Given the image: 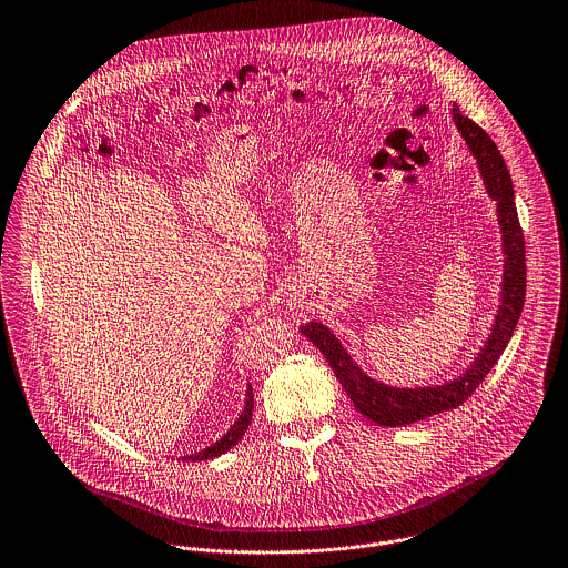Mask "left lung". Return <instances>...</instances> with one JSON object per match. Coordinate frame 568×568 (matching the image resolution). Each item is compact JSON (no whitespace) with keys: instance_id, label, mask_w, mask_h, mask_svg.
I'll return each mask as SVG.
<instances>
[{"instance_id":"obj_1","label":"left lung","mask_w":568,"mask_h":568,"mask_svg":"<svg viewBox=\"0 0 568 568\" xmlns=\"http://www.w3.org/2000/svg\"><path fill=\"white\" fill-rule=\"evenodd\" d=\"M454 123L478 161V170L483 174L487 194L496 201L498 223L503 232V254H505L500 307L491 327V336L474 358L471 367L463 376L445 385L400 389L367 376L356 365L345 343L323 323H307L301 327V332L327 358L329 367L334 369L338 383L352 398L354 407L367 420L381 427H403V425H412L429 416L460 407L478 389V385L487 378V374L494 369V365L503 356L525 307L527 254H525V234L518 221V210L514 199L511 174L491 136L478 123L465 116L458 105H454Z\"/></svg>"}]
</instances>
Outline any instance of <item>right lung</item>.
<instances>
[{"label":"right lung","mask_w":568,"mask_h":568,"mask_svg":"<svg viewBox=\"0 0 568 568\" xmlns=\"http://www.w3.org/2000/svg\"><path fill=\"white\" fill-rule=\"evenodd\" d=\"M252 409H254V394H252V385H247L245 407H243L241 416L236 418V423L227 429V434H225L221 440H216L214 445H210L207 449H203V452H199V454H192V456H185L183 460H192V463H194V460H212V458L225 454L227 449H232V447L245 436V432H247V427H250V423H252Z\"/></svg>","instance_id":"obj_1"}]
</instances>
